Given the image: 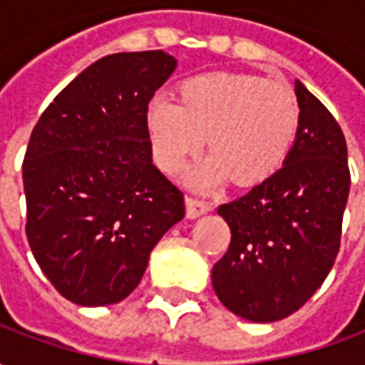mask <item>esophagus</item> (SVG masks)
<instances>
[{"instance_id":"obj_1","label":"esophagus","mask_w":365,"mask_h":365,"mask_svg":"<svg viewBox=\"0 0 365 365\" xmlns=\"http://www.w3.org/2000/svg\"><path fill=\"white\" fill-rule=\"evenodd\" d=\"M213 207L211 203H205V201H199V199L187 197L185 199V215H187V219H197L201 215L209 213Z\"/></svg>"}]
</instances>
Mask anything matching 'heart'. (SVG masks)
Wrapping results in <instances>:
<instances>
[{
    "label": "heart",
    "instance_id": "b5f03b06",
    "mask_svg": "<svg viewBox=\"0 0 365 365\" xmlns=\"http://www.w3.org/2000/svg\"><path fill=\"white\" fill-rule=\"evenodd\" d=\"M158 166L175 172L209 138L211 158L193 170L199 187H215L229 175L254 185L279 166L297 130L293 91L246 74H207L183 83L182 101L152 97L146 113Z\"/></svg>",
    "mask_w": 365,
    "mask_h": 365
}]
</instances>
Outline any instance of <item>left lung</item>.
<instances>
[{
    "label": "left lung",
    "instance_id": "left-lung-1",
    "mask_svg": "<svg viewBox=\"0 0 365 365\" xmlns=\"http://www.w3.org/2000/svg\"><path fill=\"white\" fill-rule=\"evenodd\" d=\"M299 127L283 166L217 213L230 246L211 272L217 297L252 322L293 314L334 266L350 170L336 119L295 80Z\"/></svg>",
    "mask_w": 365,
    "mask_h": 365
}]
</instances>
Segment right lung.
I'll return each instance as SVG.
<instances>
[{"mask_svg":"<svg viewBox=\"0 0 365 365\" xmlns=\"http://www.w3.org/2000/svg\"><path fill=\"white\" fill-rule=\"evenodd\" d=\"M175 66L164 51L99 58L33 128L23 162L29 246L76 305L128 297L152 248L185 215L183 193L152 164L146 123Z\"/></svg>","mask_w":365,"mask_h":365,"instance_id":"right-lung-1","label":"right lung"}]
</instances>
